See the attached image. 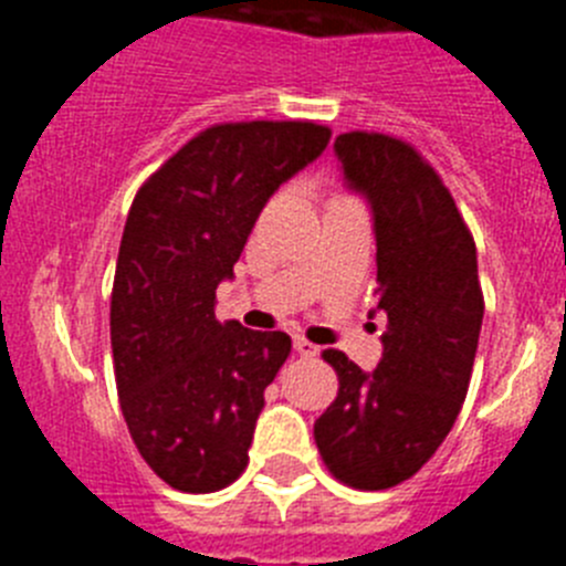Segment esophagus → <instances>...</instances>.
Masks as SVG:
<instances>
[{
  "label": "esophagus",
  "instance_id": "esophagus-1",
  "mask_svg": "<svg viewBox=\"0 0 566 566\" xmlns=\"http://www.w3.org/2000/svg\"><path fill=\"white\" fill-rule=\"evenodd\" d=\"M294 352L300 354V357H317V345L314 343H308L306 337H294Z\"/></svg>",
  "mask_w": 566,
  "mask_h": 566
}]
</instances>
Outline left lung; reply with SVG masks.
Returning <instances> with one entry per match:
<instances>
[{
	"instance_id": "8db88e82",
	"label": "left lung",
	"mask_w": 566,
	"mask_h": 566,
	"mask_svg": "<svg viewBox=\"0 0 566 566\" xmlns=\"http://www.w3.org/2000/svg\"><path fill=\"white\" fill-rule=\"evenodd\" d=\"M334 149L348 184L371 201L377 308L388 332L374 374L337 348L323 352L339 388L314 422V442L334 479L388 490L437 453L468 397L484 317L476 243L451 189L413 144L352 129Z\"/></svg>"
}]
</instances>
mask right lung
<instances>
[{
	"mask_svg": "<svg viewBox=\"0 0 566 566\" xmlns=\"http://www.w3.org/2000/svg\"><path fill=\"white\" fill-rule=\"evenodd\" d=\"M328 138L314 122L212 124L135 192L109 297L115 388L144 462L181 493H214L247 470L292 339L221 323L214 289L274 189Z\"/></svg>",
	"mask_w": 566,
	"mask_h": 566,
	"instance_id": "right-lung-1",
	"label": "right lung"
}]
</instances>
